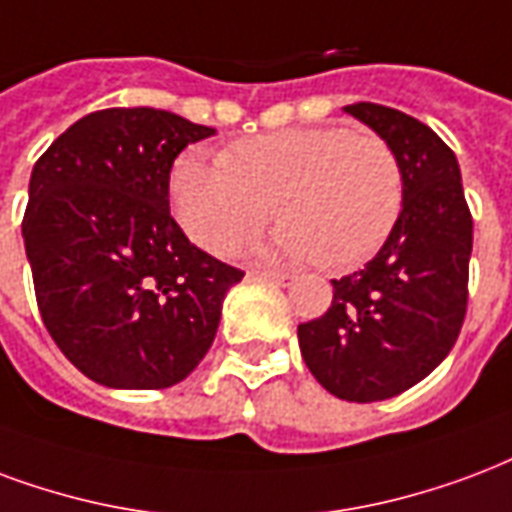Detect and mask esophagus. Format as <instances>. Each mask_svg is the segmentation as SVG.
<instances>
[{"label": "esophagus", "instance_id": "esophagus-1", "mask_svg": "<svg viewBox=\"0 0 512 512\" xmlns=\"http://www.w3.org/2000/svg\"><path fill=\"white\" fill-rule=\"evenodd\" d=\"M252 276H257V279H266V282H274V285H293V274H287V271H266V268H260V271H252Z\"/></svg>", "mask_w": 512, "mask_h": 512}]
</instances>
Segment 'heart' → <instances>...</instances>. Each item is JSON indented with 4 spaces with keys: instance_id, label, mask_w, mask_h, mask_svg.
<instances>
[{
    "instance_id": "heart-1",
    "label": "heart",
    "mask_w": 512,
    "mask_h": 512,
    "mask_svg": "<svg viewBox=\"0 0 512 512\" xmlns=\"http://www.w3.org/2000/svg\"><path fill=\"white\" fill-rule=\"evenodd\" d=\"M170 200L184 233L211 255H233L274 211L285 255L352 268L399 222L404 170L380 135L306 127L238 140L225 157L184 151L170 170Z\"/></svg>"
}]
</instances>
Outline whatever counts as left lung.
<instances>
[{
  "mask_svg": "<svg viewBox=\"0 0 512 512\" xmlns=\"http://www.w3.org/2000/svg\"><path fill=\"white\" fill-rule=\"evenodd\" d=\"M344 111L399 154L404 208L361 271L331 279L328 312L298 325V344L325 391L366 404L404 393L453 350L467 314L472 214L456 154L431 127L377 102Z\"/></svg>",
  "mask_w": 512,
  "mask_h": 512,
  "instance_id": "obj_1",
  "label": "left lung"
}]
</instances>
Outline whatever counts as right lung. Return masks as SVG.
Returning a JSON list of instances; mask_svg holds the SVG:
<instances>
[{"label":"right lung","instance_id":"right-lung-1","mask_svg":"<svg viewBox=\"0 0 512 512\" xmlns=\"http://www.w3.org/2000/svg\"><path fill=\"white\" fill-rule=\"evenodd\" d=\"M214 127L157 108H105L34 162L24 233L56 347L89 380L160 391L214 342L244 271L189 244L170 217V168Z\"/></svg>","mask_w":512,"mask_h":512}]
</instances>
